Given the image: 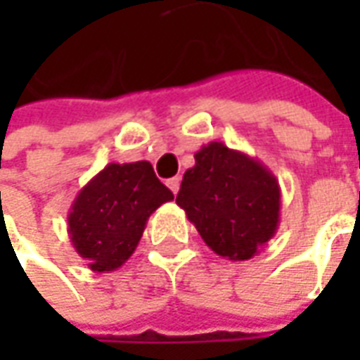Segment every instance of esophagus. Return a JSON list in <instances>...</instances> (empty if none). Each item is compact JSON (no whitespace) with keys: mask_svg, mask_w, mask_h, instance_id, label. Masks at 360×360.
Here are the masks:
<instances>
[{"mask_svg":"<svg viewBox=\"0 0 360 360\" xmlns=\"http://www.w3.org/2000/svg\"><path fill=\"white\" fill-rule=\"evenodd\" d=\"M166 184H168V188L172 190L174 194H178V190H180V178H178V176H174V178H170V180H168Z\"/></svg>","mask_w":360,"mask_h":360,"instance_id":"obj_1","label":"esophagus"}]
</instances>
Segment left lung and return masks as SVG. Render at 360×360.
Wrapping results in <instances>:
<instances>
[{"label":"left lung","instance_id":"8db88e82","mask_svg":"<svg viewBox=\"0 0 360 360\" xmlns=\"http://www.w3.org/2000/svg\"><path fill=\"white\" fill-rule=\"evenodd\" d=\"M176 196L202 240L229 260H248L276 234L281 186L260 160L222 142L194 154Z\"/></svg>","mask_w":360,"mask_h":360}]
</instances>
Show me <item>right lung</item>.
<instances>
[{
  "mask_svg": "<svg viewBox=\"0 0 360 360\" xmlns=\"http://www.w3.org/2000/svg\"><path fill=\"white\" fill-rule=\"evenodd\" d=\"M174 194L150 162L108 164L96 174L68 212V234L94 272L120 269L136 250L148 218Z\"/></svg>",
  "mask_w": 360,
  "mask_h": 360,
  "instance_id": "right-lung-1",
  "label": "right lung"
}]
</instances>
